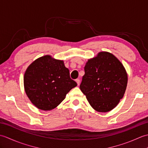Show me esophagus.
<instances>
[{"instance_id":"34e87169","label":"esophagus","mask_w":148,"mask_h":148,"mask_svg":"<svg viewBox=\"0 0 148 148\" xmlns=\"http://www.w3.org/2000/svg\"><path fill=\"white\" fill-rule=\"evenodd\" d=\"M76 82L77 84V86H79V84H80V80L79 79H76Z\"/></svg>"}]
</instances>
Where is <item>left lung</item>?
Listing matches in <instances>:
<instances>
[{"label":"left lung","instance_id":"left-lung-1","mask_svg":"<svg viewBox=\"0 0 148 148\" xmlns=\"http://www.w3.org/2000/svg\"><path fill=\"white\" fill-rule=\"evenodd\" d=\"M80 89L90 106L98 112L111 111L127 88L128 76L120 61L111 53L102 51L84 66Z\"/></svg>","mask_w":148,"mask_h":148}]
</instances>
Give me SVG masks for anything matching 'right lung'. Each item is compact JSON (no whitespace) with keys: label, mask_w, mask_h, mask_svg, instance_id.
I'll return each mask as SVG.
<instances>
[{"label":"right lung","mask_w":148,"mask_h":148,"mask_svg":"<svg viewBox=\"0 0 148 148\" xmlns=\"http://www.w3.org/2000/svg\"><path fill=\"white\" fill-rule=\"evenodd\" d=\"M23 81L25 91L31 102L43 111L57 107L69 91L77 86L71 79L64 61L50 55L34 61L25 72Z\"/></svg>","instance_id":"obj_1"}]
</instances>
